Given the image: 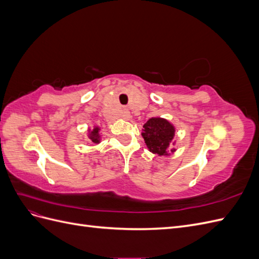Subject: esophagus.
<instances>
[{"mask_svg":"<svg viewBox=\"0 0 259 259\" xmlns=\"http://www.w3.org/2000/svg\"><path fill=\"white\" fill-rule=\"evenodd\" d=\"M121 116H122V119H124V120H130L131 119V113L127 110V109H123L122 112H121Z\"/></svg>","mask_w":259,"mask_h":259,"instance_id":"obj_1","label":"esophagus"}]
</instances>
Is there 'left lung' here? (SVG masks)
Wrapping results in <instances>:
<instances>
[{
    "label": "left lung",
    "instance_id": "8db88e82",
    "mask_svg": "<svg viewBox=\"0 0 259 259\" xmlns=\"http://www.w3.org/2000/svg\"><path fill=\"white\" fill-rule=\"evenodd\" d=\"M142 136L149 150L158 155H168L169 145H175V142H173L175 136L174 125L162 117L149 119L144 125ZM174 151V148L170 149V152Z\"/></svg>",
    "mask_w": 259,
    "mask_h": 259
}]
</instances>
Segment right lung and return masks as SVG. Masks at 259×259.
<instances>
[{"label": "right lung", "mask_w": 259, "mask_h": 259, "mask_svg": "<svg viewBox=\"0 0 259 259\" xmlns=\"http://www.w3.org/2000/svg\"><path fill=\"white\" fill-rule=\"evenodd\" d=\"M99 127L95 126L93 130H89V138L93 143L99 144L100 143V135H99Z\"/></svg>", "instance_id": "1"}]
</instances>
